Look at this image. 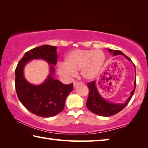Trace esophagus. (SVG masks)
I'll return each instance as SVG.
<instances>
[{
	"instance_id": "34e87169",
	"label": "esophagus",
	"mask_w": 148,
	"mask_h": 148,
	"mask_svg": "<svg viewBox=\"0 0 148 148\" xmlns=\"http://www.w3.org/2000/svg\"><path fill=\"white\" fill-rule=\"evenodd\" d=\"M80 83V82H74V86L75 87V86H76V85H77V84H79Z\"/></svg>"
}]
</instances>
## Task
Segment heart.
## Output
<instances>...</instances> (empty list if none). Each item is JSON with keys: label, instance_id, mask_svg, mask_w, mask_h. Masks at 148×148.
Returning <instances> with one entry per match:
<instances>
[{"label": "heart", "instance_id": "1", "mask_svg": "<svg viewBox=\"0 0 148 148\" xmlns=\"http://www.w3.org/2000/svg\"><path fill=\"white\" fill-rule=\"evenodd\" d=\"M105 60L104 52L101 49L73 50L66 55L64 63H60L57 71L60 74L70 77L80 71L86 79L95 78L101 71Z\"/></svg>", "mask_w": 148, "mask_h": 148}]
</instances>
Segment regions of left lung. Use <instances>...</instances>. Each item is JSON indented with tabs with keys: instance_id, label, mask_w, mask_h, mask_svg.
I'll return each mask as SVG.
<instances>
[{
	"instance_id": "obj_1",
	"label": "left lung",
	"mask_w": 148,
	"mask_h": 148,
	"mask_svg": "<svg viewBox=\"0 0 148 148\" xmlns=\"http://www.w3.org/2000/svg\"><path fill=\"white\" fill-rule=\"evenodd\" d=\"M110 53H113V56H117V55H122L124 56L126 58L131 61V59L129 58L128 57L123 53L122 51H119V50H113V49H108ZM134 68H135V65ZM136 72V71H135ZM136 79L134 81V88L131 92V96L127 99V102L123 104H114L112 102H109L105 101L101 97V95H99L98 91L97 89V84L95 81H91L87 83V87L89 88V95L86 102V106L90 111L92 112L93 114L101 116L108 117L112 116L116 114L124 108L127 106L129 101H131L132 95H133L135 88H136Z\"/></svg>"
}]
</instances>
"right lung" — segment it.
Listing matches in <instances>:
<instances>
[{
  "label": "right lung",
  "mask_w": 148,
  "mask_h": 148,
  "mask_svg": "<svg viewBox=\"0 0 148 148\" xmlns=\"http://www.w3.org/2000/svg\"><path fill=\"white\" fill-rule=\"evenodd\" d=\"M57 47L43 45L29 50L20 60L15 71V86L17 97L26 108L36 116L49 117L59 114L64 109L66 97L73 89V84H64L53 77L57 61ZM43 58L52 64L51 73L44 84L33 86L23 76V68L31 59Z\"/></svg>",
  "instance_id": "1"
}]
</instances>
